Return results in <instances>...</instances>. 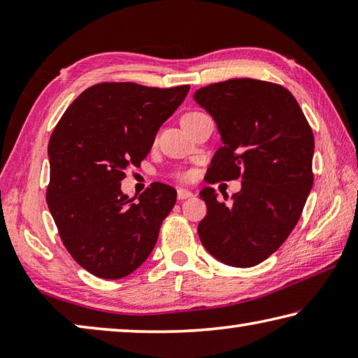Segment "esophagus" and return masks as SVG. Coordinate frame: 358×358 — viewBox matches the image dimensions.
<instances>
[{"label": "esophagus", "instance_id": "1", "mask_svg": "<svg viewBox=\"0 0 358 358\" xmlns=\"http://www.w3.org/2000/svg\"><path fill=\"white\" fill-rule=\"evenodd\" d=\"M177 196H178L180 201H185V199L192 197V192L187 191V189H181V187H180V189L177 191Z\"/></svg>", "mask_w": 358, "mask_h": 358}]
</instances>
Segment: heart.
<instances>
[{
  "label": "heart",
  "mask_w": 358,
  "mask_h": 358,
  "mask_svg": "<svg viewBox=\"0 0 358 358\" xmlns=\"http://www.w3.org/2000/svg\"><path fill=\"white\" fill-rule=\"evenodd\" d=\"M194 113H199V112H189V113H186L185 117H191V115H194ZM185 117H183V118H185ZM177 177H178V178H181V180H186V178H189V177H191V173H189V172H186V173H178Z\"/></svg>",
  "instance_id": "heart-1"
}]
</instances>
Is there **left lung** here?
I'll return each mask as SVG.
<instances>
[{
    "label": "left lung",
    "instance_id": "8db88e82",
    "mask_svg": "<svg viewBox=\"0 0 358 358\" xmlns=\"http://www.w3.org/2000/svg\"><path fill=\"white\" fill-rule=\"evenodd\" d=\"M194 99L215 118L222 138L207 183L241 178L232 202L213 187L201 199L202 245L220 262L248 268L270 257L299 222L314 181V137L292 93L281 85L229 78L199 88Z\"/></svg>",
    "mask_w": 358,
    "mask_h": 358
}]
</instances>
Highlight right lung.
Returning <instances> with one entry per match:
<instances>
[{"instance_id":"obj_1","label":"right lung","mask_w":358,"mask_h":358,"mask_svg":"<svg viewBox=\"0 0 358 358\" xmlns=\"http://www.w3.org/2000/svg\"><path fill=\"white\" fill-rule=\"evenodd\" d=\"M187 92L189 85L102 82L85 90L53 129L45 201L64 248L92 275L120 280L153 251L177 191L156 181L132 202L121 180L141 166Z\"/></svg>"}]
</instances>
